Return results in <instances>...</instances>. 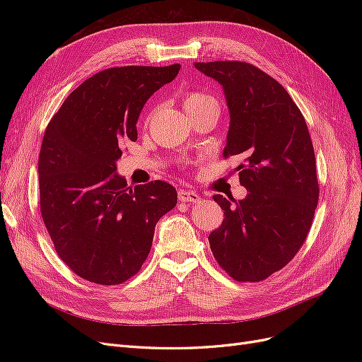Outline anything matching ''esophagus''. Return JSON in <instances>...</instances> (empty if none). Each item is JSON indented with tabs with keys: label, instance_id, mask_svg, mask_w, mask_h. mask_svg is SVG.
I'll return each instance as SVG.
<instances>
[{
	"label": "esophagus",
	"instance_id": "obj_1",
	"mask_svg": "<svg viewBox=\"0 0 362 362\" xmlns=\"http://www.w3.org/2000/svg\"><path fill=\"white\" fill-rule=\"evenodd\" d=\"M178 199L181 202H198L201 199V196L196 193V192H193V190H184V189H181L178 192Z\"/></svg>",
	"mask_w": 362,
	"mask_h": 362
}]
</instances>
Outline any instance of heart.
I'll return each mask as SVG.
<instances>
[{
    "mask_svg": "<svg viewBox=\"0 0 362 362\" xmlns=\"http://www.w3.org/2000/svg\"><path fill=\"white\" fill-rule=\"evenodd\" d=\"M182 104L185 112L189 115L196 113V112H201V110H206V108H211L217 105V101L211 95L204 93V92H198V90H189L182 95Z\"/></svg>",
    "mask_w": 362,
    "mask_h": 362,
    "instance_id": "b5f03b06",
    "label": "heart"
}]
</instances>
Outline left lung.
Here are the masks:
<instances>
[{
  "instance_id": "left-lung-1",
  "label": "left lung",
  "mask_w": 362,
  "mask_h": 362,
  "mask_svg": "<svg viewBox=\"0 0 362 362\" xmlns=\"http://www.w3.org/2000/svg\"><path fill=\"white\" fill-rule=\"evenodd\" d=\"M223 86L231 115L223 157L243 160V201L214 194L223 222L208 235L216 261L238 282H258L286 267L302 247L319 202L308 127L288 92L254 64L194 63Z\"/></svg>"
}]
</instances>
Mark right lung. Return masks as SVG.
Returning a JSON list of instances; mask_svg holds the SVG:
<instances>
[{"instance_id":"1","label":"right lung","mask_w":362,"mask_h":362,"mask_svg":"<svg viewBox=\"0 0 362 362\" xmlns=\"http://www.w3.org/2000/svg\"><path fill=\"white\" fill-rule=\"evenodd\" d=\"M108 68L81 83L45 129L39 156L40 214L57 255L75 275L122 284L144 266L160 217L177 205L164 181L128 187L116 172L122 144L137 140L148 98L180 72Z\"/></svg>"}]
</instances>
